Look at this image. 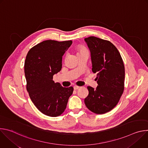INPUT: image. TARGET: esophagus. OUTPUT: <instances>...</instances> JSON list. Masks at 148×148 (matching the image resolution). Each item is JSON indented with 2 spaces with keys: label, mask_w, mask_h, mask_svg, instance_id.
<instances>
[{
  "label": "esophagus",
  "mask_w": 148,
  "mask_h": 148,
  "mask_svg": "<svg viewBox=\"0 0 148 148\" xmlns=\"http://www.w3.org/2000/svg\"><path fill=\"white\" fill-rule=\"evenodd\" d=\"M79 88H80V87H79V86H74V90H78V89Z\"/></svg>",
  "instance_id": "obj_1"
}]
</instances>
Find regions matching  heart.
Instances as JSON below:
<instances>
[{
  "mask_svg": "<svg viewBox=\"0 0 148 148\" xmlns=\"http://www.w3.org/2000/svg\"><path fill=\"white\" fill-rule=\"evenodd\" d=\"M86 50H87L85 48L83 47H80V50H79V52L80 51H86Z\"/></svg>",
  "mask_w": 148,
  "mask_h": 148,
  "instance_id": "obj_1",
  "label": "heart"
}]
</instances>
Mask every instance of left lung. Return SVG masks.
<instances>
[{"label": "left lung", "instance_id": "left-lung-1", "mask_svg": "<svg viewBox=\"0 0 148 148\" xmlns=\"http://www.w3.org/2000/svg\"><path fill=\"white\" fill-rule=\"evenodd\" d=\"M91 53L92 71L97 73L95 89L87 87L86 107L94 113L102 114L112 110L124 90L125 67L121 54L110 41L94 36L84 38Z\"/></svg>", "mask_w": 148, "mask_h": 148}]
</instances>
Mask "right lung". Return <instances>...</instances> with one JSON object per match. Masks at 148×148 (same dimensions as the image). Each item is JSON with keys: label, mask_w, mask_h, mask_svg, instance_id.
I'll return each instance as SVG.
<instances>
[{"label": "right lung", "mask_w": 148, "mask_h": 148, "mask_svg": "<svg viewBox=\"0 0 148 148\" xmlns=\"http://www.w3.org/2000/svg\"><path fill=\"white\" fill-rule=\"evenodd\" d=\"M72 43L71 40H45L32 47L26 56L27 90L36 108L46 115H60L73 94V87H62L53 80V75L61 70L62 57Z\"/></svg>", "instance_id": "1"}]
</instances>
